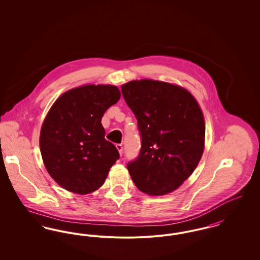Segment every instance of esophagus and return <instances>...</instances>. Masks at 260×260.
<instances>
[{"label":"esophagus","mask_w":260,"mask_h":260,"mask_svg":"<svg viewBox=\"0 0 260 260\" xmlns=\"http://www.w3.org/2000/svg\"><path fill=\"white\" fill-rule=\"evenodd\" d=\"M116 147L118 149V151H119L120 155L122 156V154H123V145H122V144H120V143H118V144H116Z\"/></svg>","instance_id":"1"}]
</instances>
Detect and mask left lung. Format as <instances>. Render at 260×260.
Listing matches in <instances>:
<instances>
[{
	"mask_svg": "<svg viewBox=\"0 0 260 260\" xmlns=\"http://www.w3.org/2000/svg\"><path fill=\"white\" fill-rule=\"evenodd\" d=\"M122 93L141 137L137 158L126 165L133 181L151 196L173 192L204 152L206 126L196 99L182 87L152 80L126 83Z\"/></svg>",
	"mask_w": 260,
	"mask_h": 260,
	"instance_id": "1",
	"label": "left lung"
}]
</instances>
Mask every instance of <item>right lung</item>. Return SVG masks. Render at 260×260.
Instances as JSON below:
<instances>
[{
	"label": "right lung",
	"instance_id": "obj_1",
	"mask_svg": "<svg viewBox=\"0 0 260 260\" xmlns=\"http://www.w3.org/2000/svg\"><path fill=\"white\" fill-rule=\"evenodd\" d=\"M120 96L117 87L88 85L68 90L51 106L40 149L48 173L64 189L81 195L95 191L119 160L101 119Z\"/></svg>",
	"mask_w": 260,
	"mask_h": 260
}]
</instances>
